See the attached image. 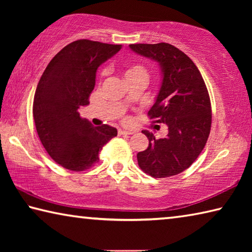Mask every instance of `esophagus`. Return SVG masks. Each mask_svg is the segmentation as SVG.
Wrapping results in <instances>:
<instances>
[{"mask_svg":"<svg viewBox=\"0 0 252 252\" xmlns=\"http://www.w3.org/2000/svg\"><path fill=\"white\" fill-rule=\"evenodd\" d=\"M118 133L120 134V135H123V134H132L133 133V132L132 131H126V130H122V129H119V131H118Z\"/></svg>","mask_w":252,"mask_h":252,"instance_id":"1","label":"esophagus"}]
</instances>
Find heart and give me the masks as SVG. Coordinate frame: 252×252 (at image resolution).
<instances>
[{
    "label": "heart",
    "mask_w": 252,
    "mask_h": 252,
    "mask_svg": "<svg viewBox=\"0 0 252 252\" xmlns=\"http://www.w3.org/2000/svg\"><path fill=\"white\" fill-rule=\"evenodd\" d=\"M139 76H143V78L148 79V72L146 67L139 64L129 65L125 70V78L126 81L132 80L134 78H139Z\"/></svg>",
    "instance_id": "obj_1"
}]
</instances>
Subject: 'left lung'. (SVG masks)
<instances>
[{
	"label": "left lung",
	"mask_w": 252,
	"mask_h": 252,
	"mask_svg": "<svg viewBox=\"0 0 252 252\" xmlns=\"http://www.w3.org/2000/svg\"><path fill=\"white\" fill-rule=\"evenodd\" d=\"M161 67L162 83L148 116L168 126V135L156 139L149 131V147L136 155L139 167L153 178L181 173L197 160L211 129V103L202 75L187 54L169 43L130 44Z\"/></svg>",
	"instance_id": "left-lung-1"
}]
</instances>
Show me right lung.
<instances>
[{
	"instance_id": "obj_1",
	"label": "right lung",
	"mask_w": 252,
	"mask_h": 252,
	"mask_svg": "<svg viewBox=\"0 0 252 252\" xmlns=\"http://www.w3.org/2000/svg\"><path fill=\"white\" fill-rule=\"evenodd\" d=\"M121 45L78 40L51 60L36 87L33 117L39 138L50 157L71 171H83L99 162L104 144L117 136L116 127L93 126L80 117L95 85L97 67Z\"/></svg>"
}]
</instances>
